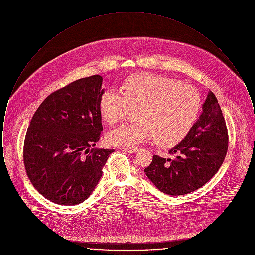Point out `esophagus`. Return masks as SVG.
I'll return each mask as SVG.
<instances>
[{
    "mask_svg": "<svg viewBox=\"0 0 255 255\" xmlns=\"http://www.w3.org/2000/svg\"><path fill=\"white\" fill-rule=\"evenodd\" d=\"M123 150L128 152L129 154H135L138 151L137 148H123Z\"/></svg>",
    "mask_w": 255,
    "mask_h": 255,
    "instance_id": "obj_1",
    "label": "esophagus"
}]
</instances>
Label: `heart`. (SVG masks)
I'll use <instances>...</instances> for the list:
<instances>
[{
	"label": "heart",
	"instance_id": "b5f03b06",
	"mask_svg": "<svg viewBox=\"0 0 255 255\" xmlns=\"http://www.w3.org/2000/svg\"><path fill=\"white\" fill-rule=\"evenodd\" d=\"M137 107L138 122H125L111 130L106 141L134 146L155 138L158 145L181 142L197 122L201 97L197 90L179 80L155 73H134L122 82V92L106 89L99 97L102 120L113 124L124 118L129 106Z\"/></svg>",
	"mask_w": 255,
	"mask_h": 255
}]
</instances>
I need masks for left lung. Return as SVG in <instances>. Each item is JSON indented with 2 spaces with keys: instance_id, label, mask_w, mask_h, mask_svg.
Here are the masks:
<instances>
[{
  "instance_id": "1",
  "label": "left lung",
  "mask_w": 255,
  "mask_h": 255,
  "mask_svg": "<svg viewBox=\"0 0 255 255\" xmlns=\"http://www.w3.org/2000/svg\"><path fill=\"white\" fill-rule=\"evenodd\" d=\"M229 135L218 100L209 91L203 112L182 141L170 149L173 158L153 156L144 169L161 192L187 194L201 188L218 171L228 152Z\"/></svg>"
}]
</instances>
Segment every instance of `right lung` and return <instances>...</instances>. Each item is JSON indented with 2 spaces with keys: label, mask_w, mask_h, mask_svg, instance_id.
I'll return each instance as SVG.
<instances>
[{
  "label": "right lung",
  "mask_w": 255,
  "mask_h": 255,
  "mask_svg": "<svg viewBox=\"0 0 255 255\" xmlns=\"http://www.w3.org/2000/svg\"><path fill=\"white\" fill-rule=\"evenodd\" d=\"M103 92L100 75L75 80L50 94L31 119L24 138V167L37 191L52 203H83L115 151L93 148L103 130L98 109Z\"/></svg>",
  "instance_id": "right-lung-1"
}]
</instances>
